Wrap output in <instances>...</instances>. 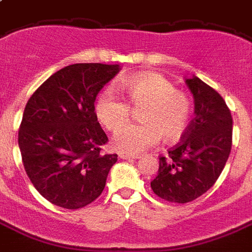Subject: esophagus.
<instances>
[{"mask_svg":"<svg viewBox=\"0 0 252 252\" xmlns=\"http://www.w3.org/2000/svg\"><path fill=\"white\" fill-rule=\"evenodd\" d=\"M119 157L123 159H137L141 158V156L138 155H128V153H119Z\"/></svg>","mask_w":252,"mask_h":252,"instance_id":"1","label":"esophagus"}]
</instances>
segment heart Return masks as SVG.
Masks as SVG:
<instances>
[{
	"instance_id": "heart-1",
	"label": "heart",
	"mask_w": 252,
	"mask_h": 252,
	"mask_svg": "<svg viewBox=\"0 0 252 252\" xmlns=\"http://www.w3.org/2000/svg\"><path fill=\"white\" fill-rule=\"evenodd\" d=\"M129 103L141 108L139 125H128L115 133L113 147L122 153L138 155L162 137L174 143L187 132L191 119V102L178 91L171 81L153 72L134 74L126 81ZM131 109L113 87L105 89L96 99L95 114L109 130H117L127 121Z\"/></svg>"
}]
</instances>
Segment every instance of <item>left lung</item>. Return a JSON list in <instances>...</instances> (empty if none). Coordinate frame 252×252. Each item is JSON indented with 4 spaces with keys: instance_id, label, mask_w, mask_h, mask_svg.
Masks as SVG:
<instances>
[{
    "instance_id": "left-lung-1",
    "label": "left lung",
    "mask_w": 252,
    "mask_h": 252,
    "mask_svg": "<svg viewBox=\"0 0 252 252\" xmlns=\"http://www.w3.org/2000/svg\"><path fill=\"white\" fill-rule=\"evenodd\" d=\"M194 97L195 118L180 143L159 157L153 192L171 203H189L211 189L232 147V117L222 96L196 76L185 80Z\"/></svg>"
}]
</instances>
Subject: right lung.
<instances>
[{
	"mask_svg": "<svg viewBox=\"0 0 252 252\" xmlns=\"http://www.w3.org/2000/svg\"><path fill=\"white\" fill-rule=\"evenodd\" d=\"M119 64L76 63L57 71L29 99L19 129L23 163L34 188L65 209L100 196L118 155H102L108 137L95 114L100 90Z\"/></svg>",
	"mask_w": 252,
	"mask_h": 252,
	"instance_id": "right-lung-1",
	"label": "right lung"
}]
</instances>
